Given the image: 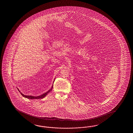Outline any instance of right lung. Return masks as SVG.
<instances>
[{
  "label": "right lung",
  "mask_w": 133,
  "mask_h": 133,
  "mask_svg": "<svg viewBox=\"0 0 133 133\" xmlns=\"http://www.w3.org/2000/svg\"><path fill=\"white\" fill-rule=\"evenodd\" d=\"M53 85H52V88H51V89H50V90H49L48 92H45V93L41 95H40V96H26V95H25L23 94L22 93H21V92H20V91L19 90V89H18V90L19 91V92H20L21 95L23 97H25V98H28V99H42V98H44V97H45V96H46L48 94V93H49L50 92H51V90H52V88H53Z\"/></svg>",
  "instance_id": "obj_1"
}]
</instances>
